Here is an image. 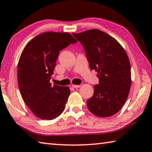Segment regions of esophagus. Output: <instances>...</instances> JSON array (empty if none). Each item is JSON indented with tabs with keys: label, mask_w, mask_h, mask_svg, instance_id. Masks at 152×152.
<instances>
[{
	"label": "esophagus",
	"mask_w": 152,
	"mask_h": 152,
	"mask_svg": "<svg viewBox=\"0 0 152 152\" xmlns=\"http://www.w3.org/2000/svg\"><path fill=\"white\" fill-rule=\"evenodd\" d=\"M81 86V85H72V87H73V88H79V87H80Z\"/></svg>",
	"instance_id": "obj_1"
}]
</instances>
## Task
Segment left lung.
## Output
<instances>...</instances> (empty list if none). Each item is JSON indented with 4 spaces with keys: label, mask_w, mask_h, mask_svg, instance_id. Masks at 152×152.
Wrapping results in <instances>:
<instances>
[{
    "label": "left lung",
    "mask_w": 152,
    "mask_h": 152,
    "mask_svg": "<svg viewBox=\"0 0 152 152\" xmlns=\"http://www.w3.org/2000/svg\"><path fill=\"white\" fill-rule=\"evenodd\" d=\"M73 34L83 45L89 67L99 77L94 95L87 101L89 110L100 118L115 115L126 102L131 87V66L126 50L115 38L99 29Z\"/></svg>",
    "instance_id": "obj_1"
}]
</instances>
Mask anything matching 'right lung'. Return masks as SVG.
<instances>
[{"mask_svg":"<svg viewBox=\"0 0 152 152\" xmlns=\"http://www.w3.org/2000/svg\"><path fill=\"white\" fill-rule=\"evenodd\" d=\"M76 42L69 33L45 32L31 40L21 53L18 87L24 102L38 118L51 120L64 111L69 87L51 86L50 79L60 50Z\"/></svg>","mask_w":152,"mask_h":152,"instance_id":"1","label":"right lung"}]
</instances>
